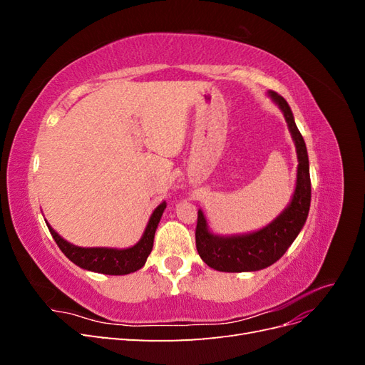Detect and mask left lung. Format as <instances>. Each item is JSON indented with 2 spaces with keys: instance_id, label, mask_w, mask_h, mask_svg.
<instances>
[{
  "instance_id": "obj_1",
  "label": "left lung",
  "mask_w": 365,
  "mask_h": 365,
  "mask_svg": "<svg viewBox=\"0 0 365 365\" xmlns=\"http://www.w3.org/2000/svg\"><path fill=\"white\" fill-rule=\"evenodd\" d=\"M272 101L280 106L288 121L289 130L295 141L298 155L297 187L289 207L257 233L247 236L219 237L207 230L202 212H197L196 222V250L210 268L224 272L259 271L277 262L291 247L303 228L309 207H311V175L304 140L298 130L288 102L275 91H269Z\"/></svg>"
}]
</instances>
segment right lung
<instances>
[{
	"label": "right lung",
	"mask_w": 365,
	"mask_h": 365,
	"mask_svg": "<svg viewBox=\"0 0 365 365\" xmlns=\"http://www.w3.org/2000/svg\"><path fill=\"white\" fill-rule=\"evenodd\" d=\"M165 208V202L160 204L155 212L152 213L149 224L146 227L145 235L137 245L126 250H114V248H82L68 244L63 240L56 231H54L48 224L50 233L56 242L61 251L67 256L77 267H81L88 271L108 274V275H125L135 272L143 264L146 263L149 254L153 247V236L158 227L160 219Z\"/></svg>",
	"instance_id": "1"
}]
</instances>
